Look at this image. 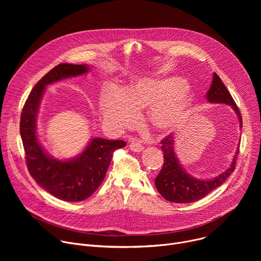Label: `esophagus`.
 Listing matches in <instances>:
<instances>
[{"label": "esophagus", "mask_w": 261, "mask_h": 261, "mask_svg": "<svg viewBox=\"0 0 261 261\" xmlns=\"http://www.w3.org/2000/svg\"><path fill=\"white\" fill-rule=\"evenodd\" d=\"M129 147H130V150H131V151L136 152V153L141 152V151L143 150V146H142V144H141L140 142H138L137 140H132V141L130 142V144H129Z\"/></svg>", "instance_id": "34e87169"}]
</instances>
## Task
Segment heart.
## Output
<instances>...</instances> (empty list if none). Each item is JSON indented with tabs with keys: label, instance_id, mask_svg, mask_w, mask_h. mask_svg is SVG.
I'll use <instances>...</instances> for the list:
<instances>
[{
	"label": "heart",
	"instance_id": "heart-1",
	"mask_svg": "<svg viewBox=\"0 0 261 261\" xmlns=\"http://www.w3.org/2000/svg\"><path fill=\"white\" fill-rule=\"evenodd\" d=\"M192 105L189 91L178 79H145L123 91L106 92L101 98L104 118L118 127H130L136 119V110L152 107L150 119L160 131H171L188 117Z\"/></svg>",
	"mask_w": 261,
	"mask_h": 261
}]
</instances>
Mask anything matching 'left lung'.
Listing matches in <instances>:
<instances>
[{
  "instance_id": "left-lung-1",
  "label": "left lung",
  "mask_w": 261,
  "mask_h": 261,
  "mask_svg": "<svg viewBox=\"0 0 261 261\" xmlns=\"http://www.w3.org/2000/svg\"><path fill=\"white\" fill-rule=\"evenodd\" d=\"M205 96L212 103H225L230 105L237 113L242 127L243 121L240 109L227 88L217 75V73L213 74V81ZM173 137L171 134L161 140V150L163 152L164 163L161 171L155 178V185L158 192L168 201L175 203H190L197 201L224 182L236 168L240 147H238L231 166L225 172L210 180L197 179L188 174L180 166L173 151Z\"/></svg>"
}]
</instances>
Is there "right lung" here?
Here are the masks:
<instances>
[{
	"label": "right lung",
	"instance_id": "right-lung-1",
	"mask_svg": "<svg viewBox=\"0 0 261 261\" xmlns=\"http://www.w3.org/2000/svg\"><path fill=\"white\" fill-rule=\"evenodd\" d=\"M87 65L59 64L36 84L21 111L20 135L27 167L36 182L65 201L89 198L103 181L114 152L126 145L124 140L94 138L75 159L60 161L48 157L36 136V119L45 86L63 79L83 75Z\"/></svg>",
	"mask_w": 261,
	"mask_h": 261
}]
</instances>
